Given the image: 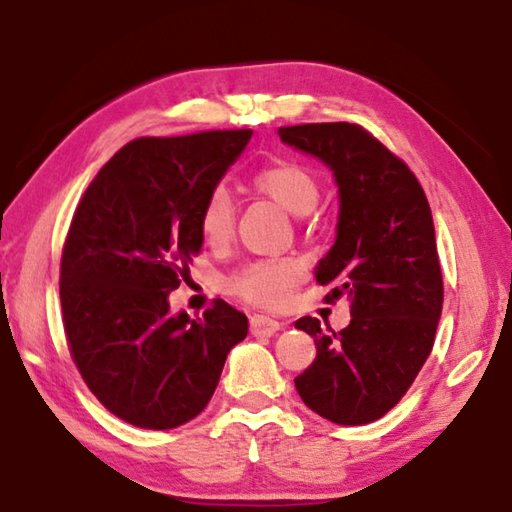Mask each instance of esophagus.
I'll list each match as a JSON object with an SVG mask.
<instances>
[{"mask_svg":"<svg viewBox=\"0 0 512 512\" xmlns=\"http://www.w3.org/2000/svg\"><path fill=\"white\" fill-rule=\"evenodd\" d=\"M282 324L273 320V318H266V315H250V333H253L255 338H268L273 336L275 331H280Z\"/></svg>","mask_w":512,"mask_h":512,"instance_id":"esophagus-1","label":"esophagus"}]
</instances>
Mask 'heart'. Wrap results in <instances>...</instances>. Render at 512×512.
Masks as SVG:
<instances>
[{
  "label": "heart",
  "mask_w": 512,
  "mask_h": 512,
  "mask_svg": "<svg viewBox=\"0 0 512 512\" xmlns=\"http://www.w3.org/2000/svg\"><path fill=\"white\" fill-rule=\"evenodd\" d=\"M253 188L280 203L293 215H309L320 199V181L309 167L295 161H275L255 170L250 176ZM235 203L226 188H212L201 206L199 228L208 246H224L235 232ZM304 268L293 257H264L235 268L224 288L237 300L262 306V309H280L288 302L295 286L302 282Z\"/></svg>",
  "instance_id": "heart-1"
}]
</instances>
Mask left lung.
<instances>
[{
  "label": "left lung",
  "mask_w": 512,
  "mask_h": 512,
  "mask_svg": "<svg viewBox=\"0 0 512 512\" xmlns=\"http://www.w3.org/2000/svg\"><path fill=\"white\" fill-rule=\"evenodd\" d=\"M284 143L327 163L340 188L338 237L315 282L329 302L351 300L342 331L300 318L315 360L295 378L313 412L340 425L385 416L430 356L443 309L434 221L421 183L403 159L356 123L280 127Z\"/></svg>",
  "instance_id": "1"
}]
</instances>
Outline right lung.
I'll return each instance as SVG.
<instances>
[{"label":"right lung","mask_w":512,"mask_h":512,"mask_svg":"<svg viewBox=\"0 0 512 512\" xmlns=\"http://www.w3.org/2000/svg\"><path fill=\"white\" fill-rule=\"evenodd\" d=\"M253 129L141 136L111 156L78 201L60 259L69 353L98 401L145 430L203 412L246 315L215 300L174 318L167 293L199 253L201 206Z\"/></svg>","instance_id":"add662e5"}]
</instances>
